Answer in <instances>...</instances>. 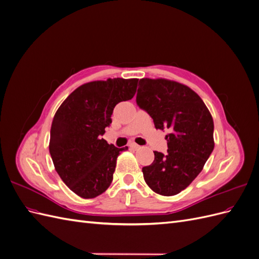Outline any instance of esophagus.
I'll return each mask as SVG.
<instances>
[{"mask_svg": "<svg viewBox=\"0 0 259 259\" xmlns=\"http://www.w3.org/2000/svg\"><path fill=\"white\" fill-rule=\"evenodd\" d=\"M130 147H131L132 149H134V150H138V149H140V146L137 145V144H135V143H132V144L130 145Z\"/></svg>", "mask_w": 259, "mask_h": 259, "instance_id": "esophagus-1", "label": "esophagus"}]
</instances>
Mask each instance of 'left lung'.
Returning a JSON list of instances; mask_svg holds the SVG:
<instances>
[{
	"instance_id": "obj_1",
	"label": "left lung",
	"mask_w": 259,
	"mask_h": 259,
	"mask_svg": "<svg viewBox=\"0 0 259 259\" xmlns=\"http://www.w3.org/2000/svg\"><path fill=\"white\" fill-rule=\"evenodd\" d=\"M136 103L155 128L169 131L167 153L153 151V163L143 167L145 182L156 193L175 195L201 173L213 151V117L197 93L166 79L140 80Z\"/></svg>"
}]
</instances>
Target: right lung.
I'll use <instances>...</instances> for the list:
<instances>
[{
	"instance_id": "1",
	"label": "right lung",
	"mask_w": 259,
	"mask_h": 259,
	"mask_svg": "<svg viewBox=\"0 0 259 259\" xmlns=\"http://www.w3.org/2000/svg\"><path fill=\"white\" fill-rule=\"evenodd\" d=\"M138 79H108L81 85L54 115L50 153L55 169L69 189L83 199L105 192L113 179L116 159L127 147L104 138L114 107L134 97Z\"/></svg>"
}]
</instances>
